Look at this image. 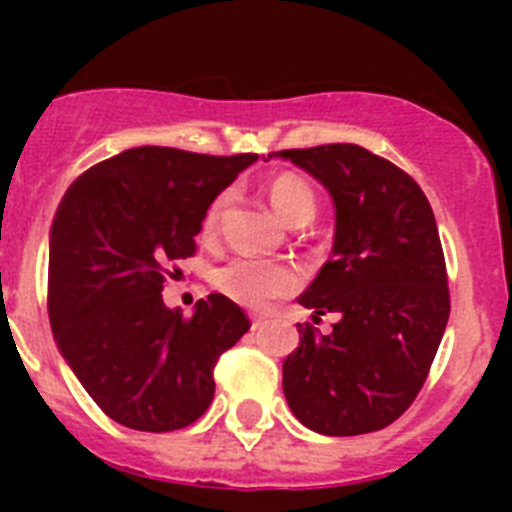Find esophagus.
<instances>
[{
	"mask_svg": "<svg viewBox=\"0 0 512 512\" xmlns=\"http://www.w3.org/2000/svg\"><path fill=\"white\" fill-rule=\"evenodd\" d=\"M251 323H253V330H259V328H261V325H264V323H266V320H264V318H261V315H253V318H251Z\"/></svg>",
	"mask_w": 512,
	"mask_h": 512,
	"instance_id": "34e87169",
	"label": "esophagus"
}]
</instances>
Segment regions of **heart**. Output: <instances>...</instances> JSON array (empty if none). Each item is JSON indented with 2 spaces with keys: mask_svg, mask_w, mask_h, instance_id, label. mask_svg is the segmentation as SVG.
Instances as JSON below:
<instances>
[{
  "mask_svg": "<svg viewBox=\"0 0 512 512\" xmlns=\"http://www.w3.org/2000/svg\"><path fill=\"white\" fill-rule=\"evenodd\" d=\"M266 194H269L274 212L287 225L297 223V220H312L315 210H318L315 192L297 174H277L266 184ZM225 205H228V192H220L205 210L202 233L215 235ZM300 282L302 274L295 264L259 259V256H233L212 271L215 289H220L225 297L246 307H261L274 297L289 295L300 287Z\"/></svg>",
  "mask_w": 512,
  "mask_h": 512,
  "instance_id": "1",
  "label": "heart"
}]
</instances>
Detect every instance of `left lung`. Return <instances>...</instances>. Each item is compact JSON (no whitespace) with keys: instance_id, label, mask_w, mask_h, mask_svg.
Returning a JSON list of instances; mask_svg holds the SVG:
<instances>
[{"instance_id":"obj_1","label":"left lung","mask_w":512,"mask_h":512,"mask_svg":"<svg viewBox=\"0 0 512 512\" xmlns=\"http://www.w3.org/2000/svg\"><path fill=\"white\" fill-rule=\"evenodd\" d=\"M328 189L333 251L300 305L336 312L333 333L297 325L284 359L289 410L323 436L387 428L423 387L449 323V279L436 217L423 189L387 158L354 143L269 153Z\"/></svg>"}]
</instances>
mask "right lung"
<instances>
[{
	"mask_svg": "<svg viewBox=\"0 0 512 512\" xmlns=\"http://www.w3.org/2000/svg\"><path fill=\"white\" fill-rule=\"evenodd\" d=\"M256 158L140 146L92 166L63 194L48 264L53 338L115 423L179 431L210 408L212 369L251 323L225 295L184 318L161 292L171 261L194 253L210 202Z\"/></svg>",
	"mask_w": 512,
	"mask_h": 512,
	"instance_id": "add662e5",
	"label": "right lung"
}]
</instances>
